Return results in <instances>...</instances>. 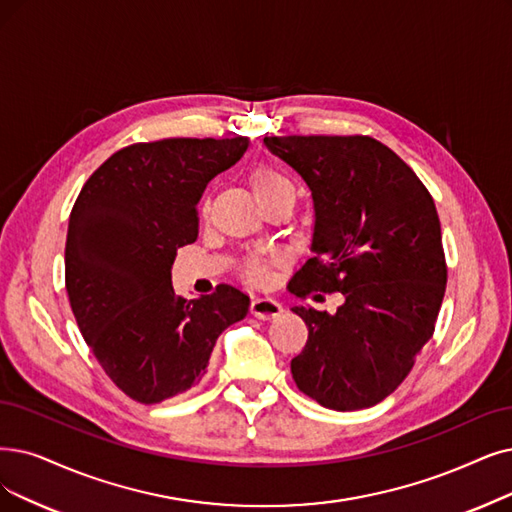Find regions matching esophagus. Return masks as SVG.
<instances>
[{
  "label": "esophagus",
  "instance_id": "34e87169",
  "mask_svg": "<svg viewBox=\"0 0 512 512\" xmlns=\"http://www.w3.org/2000/svg\"><path fill=\"white\" fill-rule=\"evenodd\" d=\"M250 311L254 317L262 321H271L283 313L281 304L275 298H254L250 304Z\"/></svg>",
  "mask_w": 512,
  "mask_h": 512
}]
</instances>
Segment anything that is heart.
<instances>
[{"mask_svg":"<svg viewBox=\"0 0 512 512\" xmlns=\"http://www.w3.org/2000/svg\"><path fill=\"white\" fill-rule=\"evenodd\" d=\"M250 185H252V191L258 199L271 195L273 191L277 189H283V187H292L288 180H285L277 170H273L271 166H267V163H258V166L250 172ZM203 214H206V208L201 210ZM241 277L245 281H250L254 285H260L269 279V260L264 258H258V256H250L245 258L241 262Z\"/></svg>","mask_w":512,"mask_h":512,"instance_id":"heart-1","label":"heart"}]
</instances>
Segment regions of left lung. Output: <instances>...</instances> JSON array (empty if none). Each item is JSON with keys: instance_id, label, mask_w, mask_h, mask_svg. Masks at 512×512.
Here are the masks:
<instances>
[{"instance_id": "left-lung-1", "label": "left lung", "mask_w": 512, "mask_h": 512, "mask_svg": "<svg viewBox=\"0 0 512 512\" xmlns=\"http://www.w3.org/2000/svg\"><path fill=\"white\" fill-rule=\"evenodd\" d=\"M315 201V256L290 292L344 296L336 313L294 306L309 340L292 359L323 407H372L412 372L433 338L447 264L435 201L407 163L372 136H267Z\"/></svg>"}]
</instances>
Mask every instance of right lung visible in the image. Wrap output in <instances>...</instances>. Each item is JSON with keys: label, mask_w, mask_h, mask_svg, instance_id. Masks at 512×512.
Instances as JSON below:
<instances>
[{"label": "right lung", "mask_w": 512, "mask_h": 512, "mask_svg": "<svg viewBox=\"0 0 512 512\" xmlns=\"http://www.w3.org/2000/svg\"><path fill=\"white\" fill-rule=\"evenodd\" d=\"M250 145L235 138H163L119 149L86 180L69 216L65 285L90 351L119 391L153 405L193 388L216 338L248 315L229 283L174 294L178 248L197 239L208 182Z\"/></svg>", "instance_id": "right-lung-1"}]
</instances>
